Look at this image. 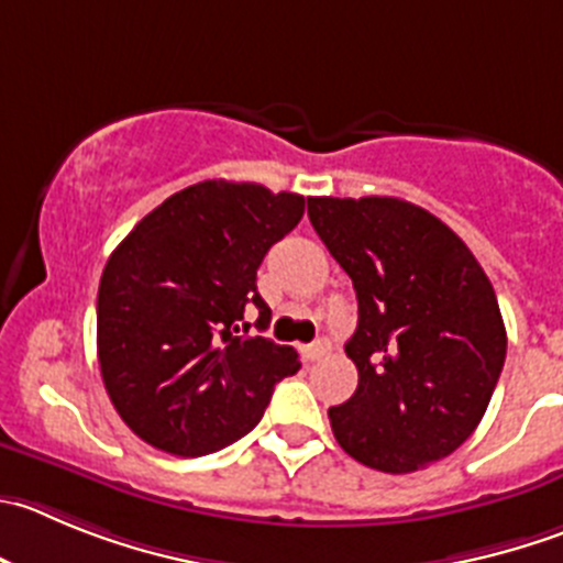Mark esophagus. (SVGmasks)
I'll use <instances>...</instances> for the list:
<instances>
[{
  "instance_id": "esophagus-1",
  "label": "esophagus",
  "mask_w": 563,
  "mask_h": 563,
  "mask_svg": "<svg viewBox=\"0 0 563 563\" xmlns=\"http://www.w3.org/2000/svg\"><path fill=\"white\" fill-rule=\"evenodd\" d=\"M329 351H331V342L325 340V336H320V340H314L312 345H307V356L309 358H320V356H325Z\"/></svg>"
}]
</instances>
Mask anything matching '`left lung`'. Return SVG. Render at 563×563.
I'll list each match as a JSON object with an SVG mask.
<instances>
[{"instance_id":"1","label":"left lung","mask_w":563,"mask_h":563,"mask_svg":"<svg viewBox=\"0 0 563 563\" xmlns=\"http://www.w3.org/2000/svg\"><path fill=\"white\" fill-rule=\"evenodd\" d=\"M309 221L351 276L358 387L329 420L347 456L415 473L478 428L506 362L484 267L451 227L404 198H307Z\"/></svg>"}]
</instances>
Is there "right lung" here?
<instances>
[{"label": "right lung", "instance_id": "1", "mask_svg": "<svg viewBox=\"0 0 563 563\" xmlns=\"http://www.w3.org/2000/svg\"><path fill=\"white\" fill-rule=\"evenodd\" d=\"M303 196L207 179L165 198L107 260L96 303L104 389L152 448L205 456L251 431L298 353L249 336L243 314L267 249L298 227ZM244 329L240 330L239 325Z\"/></svg>", "mask_w": 563, "mask_h": 563}]
</instances>
